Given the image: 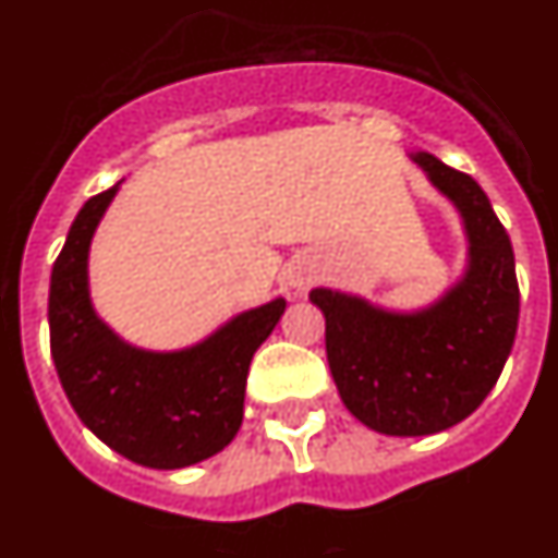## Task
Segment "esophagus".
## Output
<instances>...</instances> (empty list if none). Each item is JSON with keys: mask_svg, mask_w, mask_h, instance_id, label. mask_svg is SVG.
Masks as SVG:
<instances>
[{"mask_svg": "<svg viewBox=\"0 0 558 558\" xmlns=\"http://www.w3.org/2000/svg\"><path fill=\"white\" fill-rule=\"evenodd\" d=\"M294 287H303V280H294Z\"/></svg>", "mask_w": 558, "mask_h": 558, "instance_id": "1", "label": "esophagus"}]
</instances>
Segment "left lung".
I'll return each instance as SVG.
<instances>
[{"instance_id":"8db88e82","label":"left lung","mask_w":558,"mask_h":558,"mask_svg":"<svg viewBox=\"0 0 558 558\" xmlns=\"http://www.w3.org/2000/svg\"><path fill=\"white\" fill-rule=\"evenodd\" d=\"M414 161L462 213L471 241L465 278L416 315L331 289L308 294L326 315V357L340 400L388 437L437 434L474 414L502 374L519 323L513 246L488 195L428 153Z\"/></svg>"}]
</instances>
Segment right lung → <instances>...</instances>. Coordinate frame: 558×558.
Segmentation results:
<instances>
[{
    "instance_id": "right-lung-1",
    "label": "right lung",
    "mask_w": 558,
    "mask_h": 558,
    "mask_svg": "<svg viewBox=\"0 0 558 558\" xmlns=\"http://www.w3.org/2000/svg\"><path fill=\"white\" fill-rule=\"evenodd\" d=\"M119 184L93 195L50 275V354L70 405L105 446L147 468H186L232 442L252 354L287 301L243 312L184 351H142L98 320L87 298V250Z\"/></svg>"
}]
</instances>
